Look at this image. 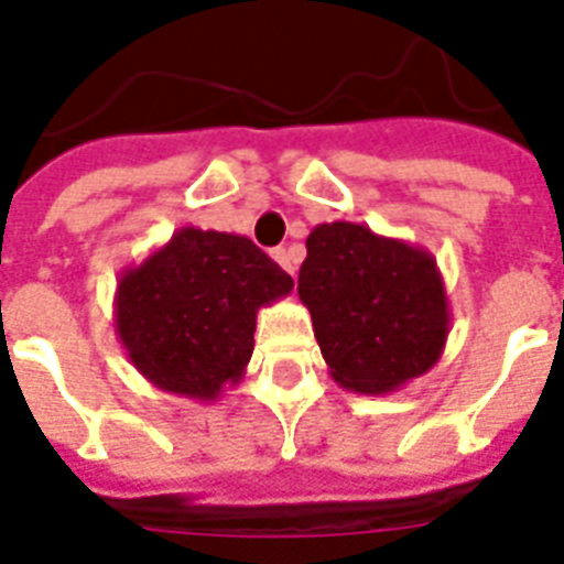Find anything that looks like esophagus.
I'll return each mask as SVG.
<instances>
[{"instance_id":"34e87169","label":"esophagus","mask_w":564,"mask_h":564,"mask_svg":"<svg viewBox=\"0 0 564 564\" xmlns=\"http://www.w3.org/2000/svg\"><path fill=\"white\" fill-rule=\"evenodd\" d=\"M272 257H274V260H278V263H281L283 269H286V272H290V274L299 272V260H295V257H292L290 248H274Z\"/></svg>"}]
</instances>
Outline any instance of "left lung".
Instances as JSON below:
<instances>
[{
    "label": "left lung",
    "mask_w": 564,
    "mask_h": 564,
    "mask_svg": "<svg viewBox=\"0 0 564 564\" xmlns=\"http://www.w3.org/2000/svg\"><path fill=\"white\" fill-rule=\"evenodd\" d=\"M299 299L330 377L351 392H394L445 351L451 307L436 257L369 225L325 221L310 230Z\"/></svg>",
    "instance_id": "obj_1"
}]
</instances>
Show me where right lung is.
<instances>
[{
    "label": "right lung",
    "mask_w": 564,
    "mask_h": 564,
    "mask_svg": "<svg viewBox=\"0 0 564 564\" xmlns=\"http://www.w3.org/2000/svg\"><path fill=\"white\" fill-rule=\"evenodd\" d=\"M292 286L248 237L187 225L119 274L113 327L149 383L210 403L246 375L257 310Z\"/></svg>",
    "instance_id": "1"
}]
</instances>
